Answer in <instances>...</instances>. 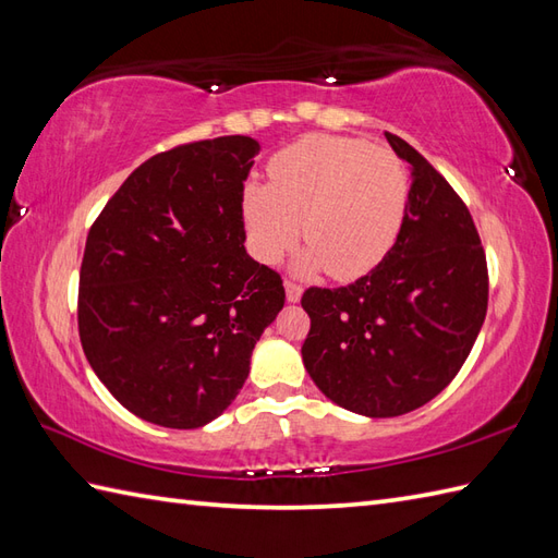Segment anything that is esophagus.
I'll return each instance as SVG.
<instances>
[{
	"label": "esophagus",
	"mask_w": 558,
	"mask_h": 558,
	"mask_svg": "<svg viewBox=\"0 0 558 558\" xmlns=\"http://www.w3.org/2000/svg\"><path fill=\"white\" fill-rule=\"evenodd\" d=\"M286 294H288V302H300L302 300V286L294 280H286Z\"/></svg>",
	"instance_id": "esophagus-1"
}]
</instances>
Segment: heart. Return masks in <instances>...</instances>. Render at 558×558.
<instances>
[{"label": "heart", "instance_id": "1", "mask_svg": "<svg viewBox=\"0 0 558 558\" xmlns=\"http://www.w3.org/2000/svg\"><path fill=\"white\" fill-rule=\"evenodd\" d=\"M272 184L244 186V228L258 260L276 264L300 240L298 268L338 280L369 272L396 244L410 182L386 148L357 138L306 136L270 162Z\"/></svg>", "mask_w": 558, "mask_h": 558}]
</instances>
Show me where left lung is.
<instances>
[{
    "label": "left lung",
    "mask_w": 558,
    "mask_h": 558,
    "mask_svg": "<svg viewBox=\"0 0 558 558\" xmlns=\"http://www.w3.org/2000/svg\"><path fill=\"white\" fill-rule=\"evenodd\" d=\"M386 138L408 162L410 198L396 244L345 288H310L306 372L336 405L398 417L453 381L487 316V256L468 206L408 141Z\"/></svg>",
    "instance_id": "1"
}]
</instances>
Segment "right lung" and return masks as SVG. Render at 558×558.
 I'll return each instance as SVG.
<instances>
[{
    "label": "right lung",
    "mask_w": 558,
    "mask_h": 558,
    "mask_svg": "<svg viewBox=\"0 0 558 558\" xmlns=\"http://www.w3.org/2000/svg\"><path fill=\"white\" fill-rule=\"evenodd\" d=\"M258 150L248 136H220L158 153L88 232L81 345L141 420L198 429L220 417L286 304L278 272L244 248V180Z\"/></svg>",
    "instance_id": "right-lung-1"
}]
</instances>
